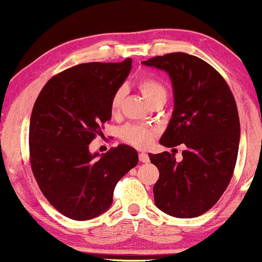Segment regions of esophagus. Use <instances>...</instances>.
<instances>
[{"label": "esophagus", "mask_w": 262, "mask_h": 262, "mask_svg": "<svg viewBox=\"0 0 262 262\" xmlns=\"http://www.w3.org/2000/svg\"><path fill=\"white\" fill-rule=\"evenodd\" d=\"M139 159H140V162L147 163V162H149V155L145 154V152H140V154H139Z\"/></svg>", "instance_id": "obj_1"}]
</instances>
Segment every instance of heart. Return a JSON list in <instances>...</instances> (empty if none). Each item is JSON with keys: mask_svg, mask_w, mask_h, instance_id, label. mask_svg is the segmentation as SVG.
I'll return each mask as SVG.
<instances>
[{"mask_svg": "<svg viewBox=\"0 0 262 262\" xmlns=\"http://www.w3.org/2000/svg\"><path fill=\"white\" fill-rule=\"evenodd\" d=\"M137 88L144 95L147 103L151 102L154 98L167 97V88L164 82L158 79L154 75H142L137 80ZM125 93L122 89L117 90L111 99V112L117 115L122 105ZM120 137L122 141L137 149H145L152 142L155 137V130L146 125H137V123H128L121 128Z\"/></svg>", "mask_w": 262, "mask_h": 262, "instance_id": "heart-1", "label": "heart"}]
</instances>
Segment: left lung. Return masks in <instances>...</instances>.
Instances as JSON below:
<instances>
[{"mask_svg": "<svg viewBox=\"0 0 262 262\" xmlns=\"http://www.w3.org/2000/svg\"><path fill=\"white\" fill-rule=\"evenodd\" d=\"M169 74L174 111L160 144H183V159L149 154L159 169L155 205L176 218H195L213 208L233 177L239 146V117L227 81L213 66L176 52L142 62Z\"/></svg>", "mask_w": 262, "mask_h": 262, "instance_id": "8db88e82", "label": "left lung"}]
</instances>
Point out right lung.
Instances as JSON below:
<instances>
[{"label": "right lung", "mask_w": 262, "mask_h": 262, "mask_svg": "<svg viewBox=\"0 0 262 262\" xmlns=\"http://www.w3.org/2000/svg\"><path fill=\"white\" fill-rule=\"evenodd\" d=\"M130 70L131 58L76 64L51 77L35 100L30 165L44 198L67 218L89 220L104 213L118 181L139 162L128 145L100 158L89 151L112 118L111 99Z\"/></svg>", "instance_id": "1"}]
</instances>
